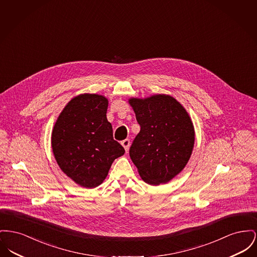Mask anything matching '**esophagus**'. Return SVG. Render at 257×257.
Returning <instances> with one entry per match:
<instances>
[{"mask_svg":"<svg viewBox=\"0 0 257 257\" xmlns=\"http://www.w3.org/2000/svg\"><path fill=\"white\" fill-rule=\"evenodd\" d=\"M121 145H122V147L124 148V150L126 151H128L129 150V147H130V140L129 139H125V140H123L122 142H121Z\"/></svg>","mask_w":257,"mask_h":257,"instance_id":"obj_1","label":"esophagus"}]
</instances>
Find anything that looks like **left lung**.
Masks as SVG:
<instances>
[{
    "label": "left lung",
    "instance_id": "1",
    "mask_svg": "<svg viewBox=\"0 0 257 257\" xmlns=\"http://www.w3.org/2000/svg\"><path fill=\"white\" fill-rule=\"evenodd\" d=\"M141 131L130 157L141 178L151 185L166 183L187 164L194 146V127L181 104L169 95L132 98Z\"/></svg>",
    "mask_w": 257,
    "mask_h": 257
}]
</instances>
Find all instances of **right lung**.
Listing matches in <instances>:
<instances>
[{"mask_svg": "<svg viewBox=\"0 0 257 257\" xmlns=\"http://www.w3.org/2000/svg\"><path fill=\"white\" fill-rule=\"evenodd\" d=\"M107 104L101 95H78L64 107L52 131V151L61 170L86 188L100 185L114 159L125 152L113 140Z\"/></svg>", "mask_w": 257, "mask_h": 257, "instance_id": "right-lung-1", "label": "right lung"}]
</instances>
